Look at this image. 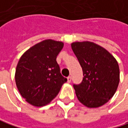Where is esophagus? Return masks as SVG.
Returning a JSON list of instances; mask_svg holds the SVG:
<instances>
[{
    "instance_id": "esophagus-1",
    "label": "esophagus",
    "mask_w": 128,
    "mask_h": 128,
    "mask_svg": "<svg viewBox=\"0 0 128 128\" xmlns=\"http://www.w3.org/2000/svg\"><path fill=\"white\" fill-rule=\"evenodd\" d=\"M71 81H72V77H71V76H68V77H67V82H68V83H70Z\"/></svg>"
}]
</instances>
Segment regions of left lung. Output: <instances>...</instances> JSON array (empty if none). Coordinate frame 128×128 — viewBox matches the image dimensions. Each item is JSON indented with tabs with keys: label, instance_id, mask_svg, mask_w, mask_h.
Returning <instances> with one entry per match:
<instances>
[{
	"label": "left lung",
	"instance_id": "8db88e82",
	"mask_svg": "<svg viewBox=\"0 0 128 128\" xmlns=\"http://www.w3.org/2000/svg\"><path fill=\"white\" fill-rule=\"evenodd\" d=\"M72 48L83 71V80L74 84L79 101L87 108H99L113 97L120 82V69L105 48L90 42H74Z\"/></svg>",
	"mask_w": 128,
	"mask_h": 128
}]
</instances>
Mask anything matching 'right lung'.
Wrapping results in <instances>:
<instances>
[{"label": "right lung", "instance_id": "right-lung-1", "mask_svg": "<svg viewBox=\"0 0 128 128\" xmlns=\"http://www.w3.org/2000/svg\"><path fill=\"white\" fill-rule=\"evenodd\" d=\"M63 46V42L44 40L28 49L20 58L15 74L16 84L29 104L36 107L48 104L67 81L56 62Z\"/></svg>", "mask_w": 128, "mask_h": 128}]
</instances>
